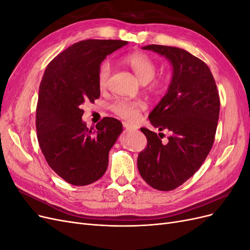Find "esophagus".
<instances>
[{
  "mask_svg": "<svg viewBox=\"0 0 250 250\" xmlns=\"http://www.w3.org/2000/svg\"><path fill=\"white\" fill-rule=\"evenodd\" d=\"M123 126H124V128H126V129H137V127L129 124V123H127V122H123Z\"/></svg>",
  "mask_w": 250,
  "mask_h": 250,
  "instance_id": "esophagus-1",
  "label": "esophagus"
}]
</instances>
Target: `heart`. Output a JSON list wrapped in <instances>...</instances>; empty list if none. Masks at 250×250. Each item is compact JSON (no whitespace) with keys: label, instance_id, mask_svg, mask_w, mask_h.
<instances>
[{"label":"heart","instance_id":"b5f03b06","mask_svg":"<svg viewBox=\"0 0 250 250\" xmlns=\"http://www.w3.org/2000/svg\"><path fill=\"white\" fill-rule=\"evenodd\" d=\"M123 62L137 75L143 84L151 82L156 74V65L148 55L144 53H132L123 58ZM111 72V64L109 62H103L98 70V84L101 88L107 85ZM111 110L120 118L127 121H135L139 118L141 104L129 100L119 99L111 104Z\"/></svg>","mask_w":250,"mask_h":250}]
</instances>
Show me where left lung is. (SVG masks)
Wrapping results in <instances>:
<instances>
[{
	"label": "left lung",
	"instance_id": "1",
	"mask_svg": "<svg viewBox=\"0 0 250 250\" xmlns=\"http://www.w3.org/2000/svg\"><path fill=\"white\" fill-rule=\"evenodd\" d=\"M172 65V79L162 100L149 113L150 123L160 131H170L166 143L146 128L147 148L138 157L141 176L156 190L171 191L197 171L214 144L220 100L209 67L188 51L149 44Z\"/></svg>",
	"mask_w": 250,
	"mask_h": 250
}]
</instances>
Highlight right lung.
Segmentation results:
<instances>
[{
  "instance_id": "1",
  "label": "right lung",
  "mask_w": 250,
  "mask_h": 250,
  "mask_svg": "<svg viewBox=\"0 0 250 250\" xmlns=\"http://www.w3.org/2000/svg\"><path fill=\"white\" fill-rule=\"evenodd\" d=\"M125 41L86 40L72 44L48 64L36 107V131L42 152L52 170L74 186L101 178L108 153L123 131L115 118H103L94 128L82 121V105L100 97L98 70Z\"/></svg>"
}]
</instances>
